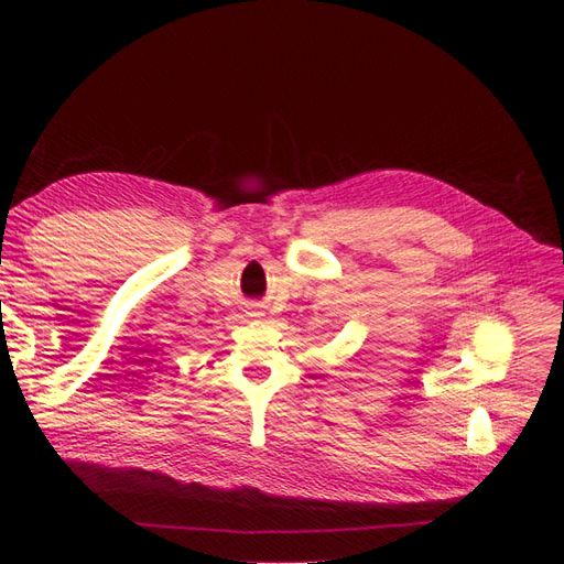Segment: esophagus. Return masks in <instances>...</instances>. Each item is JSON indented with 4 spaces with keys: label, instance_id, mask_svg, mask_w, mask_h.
<instances>
[{
    "label": "esophagus",
    "instance_id": "34e87169",
    "mask_svg": "<svg viewBox=\"0 0 564 564\" xmlns=\"http://www.w3.org/2000/svg\"><path fill=\"white\" fill-rule=\"evenodd\" d=\"M261 315H263L261 305H251V308H249V317H261Z\"/></svg>",
    "mask_w": 564,
    "mask_h": 564
}]
</instances>
